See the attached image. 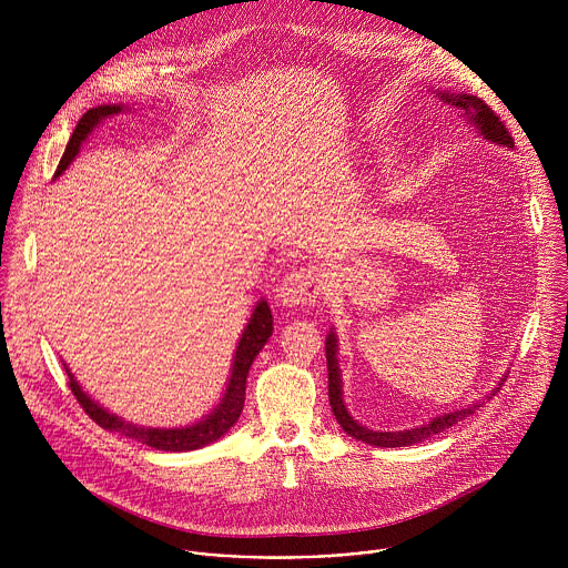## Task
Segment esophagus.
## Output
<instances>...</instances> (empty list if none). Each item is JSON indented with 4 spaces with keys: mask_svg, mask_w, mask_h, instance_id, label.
Listing matches in <instances>:
<instances>
[{
    "mask_svg": "<svg viewBox=\"0 0 568 568\" xmlns=\"http://www.w3.org/2000/svg\"><path fill=\"white\" fill-rule=\"evenodd\" d=\"M321 290H323V283H321V274L312 267H301V270H294L290 272L278 290H276V296L283 305L287 307H294V305H314L321 296Z\"/></svg>",
    "mask_w": 568,
    "mask_h": 568,
    "instance_id": "1",
    "label": "esophagus"
}]
</instances>
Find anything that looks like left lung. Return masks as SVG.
Masks as SVG:
<instances>
[{
  "instance_id": "left-lung-1",
  "label": "left lung",
  "mask_w": 568,
  "mask_h": 568,
  "mask_svg": "<svg viewBox=\"0 0 568 568\" xmlns=\"http://www.w3.org/2000/svg\"><path fill=\"white\" fill-rule=\"evenodd\" d=\"M443 103L452 105V108H458L463 112V116L469 119V123L474 128H478V132L488 139V141H495L499 145H508L513 148L515 141L508 132V128L504 125V121L485 105L478 97H469V94H452V92H440L438 94ZM326 359H328V397H331V407H333V414L337 418V423L342 425V429L362 440V443H368V445H375V447H407V445H414V443H420L434 434H440L449 427H454L456 423H460L463 418H467L469 414H474V409L478 407V404H471V407L467 409H456L452 414H445V416H438L434 418L429 425H420L416 429H404V432H373L368 427H362L346 409L344 404V397H342V373H339V364H337V335L331 331V335L326 337ZM504 382V379H501Z\"/></svg>"
}]
</instances>
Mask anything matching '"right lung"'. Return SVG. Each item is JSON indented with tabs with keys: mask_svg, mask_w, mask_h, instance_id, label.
<instances>
[{
	"mask_svg": "<svg viewBox=\"0 0 568 568\" xmlns=\"http://www.w3.org/2000/svg\"><path fill=\"white\" fill-rule=\"evenodd\" d=\"M123 112V105H99L92 108L83 114V119L78 121L64 154L58 164L55 178L62 175L67 171V166L75 159L80 145L88 139V134H92V130L108 116H114ZM274 331V321H272V310L267 305L265 298H261L254 307V314L250 316V323L245 333H242L237 346H235V357H233V366H231V377L226 384V390L220 399L217 407L211 412V416L202 418L200 423L191 425V427H180V429H152V427H136L132 423L121 420L119 416L110 414L108 409H103L99 402H94L80 384L73 379L71 371L67 368L69 375V388L75 395L80 407L85 409V414L103 429L108 432H116L125 438H132L136 443H143L152 449H161V452H191V449H200L204 445L215 443L217 438H222L240 418L242 407H245V388H247V375L250 368L256 359V355L263 351V346L267 344V339L272 337Z\"/></svg>",
	"mask_w": 568,
	"mask_h": 568,
	"instance_id": "obj_1",
	"label": "right lung"
}]
</instances>
